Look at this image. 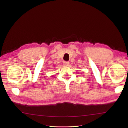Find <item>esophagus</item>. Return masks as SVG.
I'll return each instance as SVG.
<instances>
[{
    "label": "esophagus",
    "instance_id": "esophagus-1",
    "mask_svg": "<svg viewBox=\"0 0 128 128\" xmlns=\"http://www.w3.org/2000/svg\"><path fill=\"white\" fill-rule=\"evenodd\" d=\"M69 64V62L68 61H64V66H68Z\"/></svg>",
    "mask_w": 128,
    "mask_h": 128
}]
</instances>
